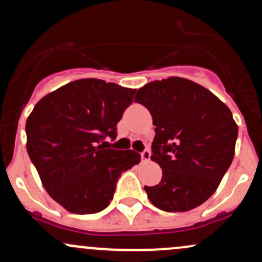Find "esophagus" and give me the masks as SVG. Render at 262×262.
I'll return each mask as SVG.
<instances>
[{"mask_svg":"<svg viewBox=\"0 0 262 262\" xmlns=\"http://www.w3.org/2000/svg\"><path fill=\"white\" fill-rule=\"evenodd\" d=\"M140 157H142V160H144V162H148V160L150 159V151H149V149H145L144 151H142Z\"/></svg>","mask_w":262,"mask_h":262,"instance_id":"esophagus-1","label":"esophagus"}]
</instances>
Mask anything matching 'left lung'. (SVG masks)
I'll return each mask as SVG.
<instances>
[{
  "label": "left lung",
  "instance_id": "left-lung-1",
  "mask_svg": "<svg viewBox=\"0 0 262 262\" xmlns=\"http://www.w3.org/2000/svg\"><path fill=\"white\" fill-rule=\"evenodd\" d=\"M134 100L153 117L150 159L163 170L158 185L144 186L149 200L169 212L205 203L234 159L237 125L230 109L210 91L179 77L148 83Z\"/></svg>",
  "mask_w": 262,
  "mask_h": 262
}]
</instances>
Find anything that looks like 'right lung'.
<instances>
[{"label":"right lung","instance_id":"1","mask_svg":"<svg viewBox=\"0 0 262 262\" xmlns=\"http://www.w3.org/2000/svg\"><path fill=\"white\" fill-rule=\"evenodd\" d=\"M136 89L87 78L68 83L34 105L26 122L27 153L54 201L74 214H96L113 199L123 171L140 162L134 150L103 142L117 138V123Z\"/></svg>","mask_w":262,"mask_h":262}]
</instances>
